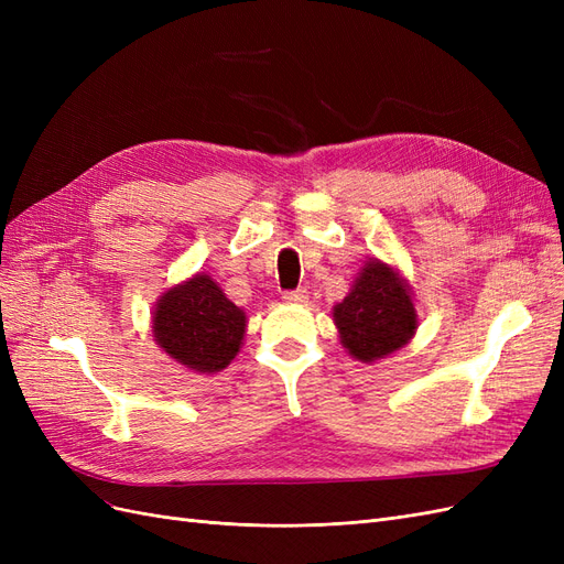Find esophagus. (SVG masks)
I'll list each match as a JSON object with an SVG mask.
<instances>
[{
  "label": "esophagus",
  "mask_w": 564,
  "mask_h": 564,
  "mask_svg": "<svg viewBox=\"0 0 564 564\" xmlns=\"http://www.w3.org/2000/svg\"><path fill=\"white\" fill-rule=\"evenodd\" d=\"M282 299L286 303H305L308 301V292H305V289H294V292H284Z\"/></svg>",
  "instance_id": "34e87169"
}]
</instances>
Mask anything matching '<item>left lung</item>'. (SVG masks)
<instances>
[{"instance_id": "8db88e82", "label": "left lung", "mask_w": 564, "mask_h": 564, "mask_svg": "<svg viewBox=\"0 0 564 564\" xmlns=\"http://www.w3.org/2000/svg\"><path fill=\"white\" fill-rule=\"evenodd\" d=\"M332 317L340 346L367 365L404 348L419 329L412 284L381 259L365 261Z\"/></svg>"}]
</instances>
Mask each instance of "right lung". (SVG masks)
Listing matches in <instances>:
<instances>
[{
	"label": "right lung",
	"instance_id": "add662e5",
	"mask_svg": "<svg viewBox=\"0 0 564 564\" xmlns=\"http://www.w3.org/2000/svg\"><path fill=\"white\" fill-rule=\"evenodd\" d=\"M247 334V315L235 305L207 272L174 284L158 299L152 311L155 344L195 373L226 369L240 352Z\"/></svg>",
	"mask_w": 564,
	"mask_h": 564
}]
</instances>
